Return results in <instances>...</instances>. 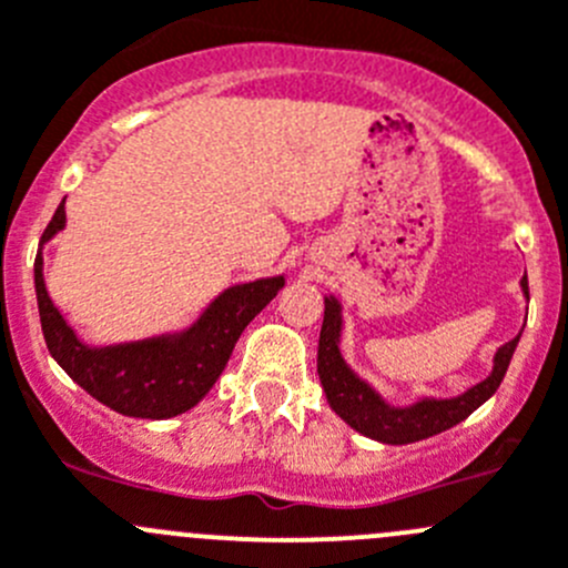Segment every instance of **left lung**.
<instances>
[{
  "mask_svg": "<svg viewBox=\"0 0 568 568\" xmlns=\"http://www.w3.org/2000/svg\"><path fill=\"white\" fill-rule=\"evenodd\" d=\"M524 295L530 298L527 290V275L521 278ZM339 328H343V317H339L337 298H326V312H323V328L321 343H317V376H321L323 393L328 398V407L351 426V429L362 432L365 437H374L379 443H390V446H402V443L424 440V437L446 432L466 420L479 404L488 402L501 385L510 365V356L516 351L518 337L501 345L494 356V371L488 379L474 385L471 390L463 393L457 398H420L413 407H390L382 402L376 390H371L354 371L345 365L339 356Z\"/></svg>",
  "mask_w": 568,
  "mask_h": 568,
  "instance_id": "1",
  "label": "left lung"
}]
</instances>
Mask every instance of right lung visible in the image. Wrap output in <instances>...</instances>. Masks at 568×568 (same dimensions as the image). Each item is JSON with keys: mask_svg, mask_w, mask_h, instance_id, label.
Wrapping results in <instances>:
<instances>
[{"mask_svg": "<svg viewBox=\"0 0 568 568\" xmlns=\"http://www.w3.org/2000/svg\"><path fill=\"white\" fill-rule=\"evenodd\" d=\"M67 200L41 234V245L67 225ZM284 287V275L225 290L194 326L181 334L91 348L63 321L44 284L41 247L36 256V295L41 332L52 359L89 396L131 418H172L192 409L220 379L247 323Z\"/></svg>", "mask_w": 568, "mask_h": 568, "instance_id": "obj_1", "label": "right lung"}]
</instances>
